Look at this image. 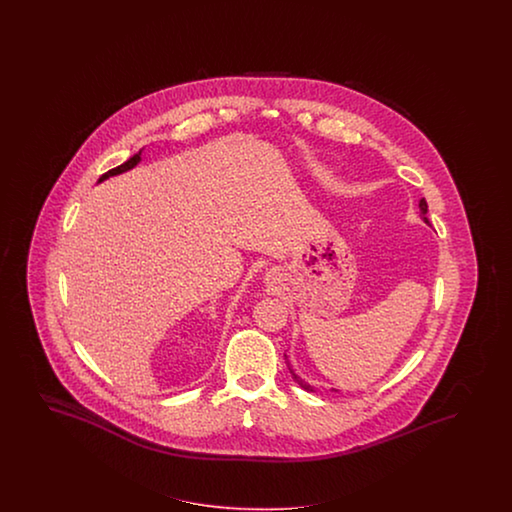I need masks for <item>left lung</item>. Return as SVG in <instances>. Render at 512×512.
Returning a JSON list of instances; mask_svg holds the SVG:
<instances>
[{
    "instance_id": "obj_1",
    "label": "left lung",
    "mask_w": 512,
    "mask_h": 512,
    "mask_svg": "<svg viewBox=\"0 0 512 512\" xmlns=\"http://www.w3.org/2000/svg\"><path fill=\"white\" fill-rule=\"evenodd\" d=\"M419 206L420 216H422V219H424V221H426V223L430 225V221H428V217H426V214H428V204H426V201H424V199H420ZM287 366H289V364H287ZM289 370H291V366H289ZM291 375H293L295 383H298L300 387L304 388V390H308V392H313V387H310V385H308L306 381H302V379H300V377H298V375H296V373L293 372V370H291Z\"/></svg>"
}]
</instances>
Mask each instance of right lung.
<instances>
[{
    "label": "right lung",
    "mask_w": 512,
    "mask_h": 512,
    "mask_svg": "<svg viewBox=\"0 0 512 512\" xmlns=\"http://www.w3.org/2000/svg\"><path fill=\"white\" fill-rule=\"evenodd\" d=\"M140 161V152L139 154L133 155V157H129L125 163H122L120 167H116V169H110L109 172H105L101 178H99V182H103V180H107L109 176H114V174H120V172L129 171V169H133L137 163Z\"/></svg>",
    "instance_id": "obj_1"
}]
</instances>
